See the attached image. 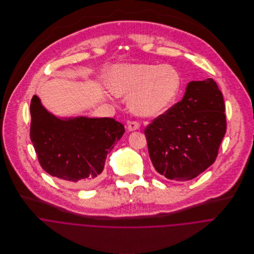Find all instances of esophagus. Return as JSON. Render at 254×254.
<instances>
[{
	"instance_id": "1",
	"label": "esophagus",
	"mask_w": 254,
	"mask_h": 254,
	"mask_svg": "<svg viewBox=\"0 0 254 254\" xmlns=\"http://www.w3.org/2000/svg\"><path fill=\"white\" fill-rule=\"evenodd\" d=\"M140 128V123L137 122V121H129L128 122V126H127V129L129 131H136Z\"/></svg>"
}]
</instances>
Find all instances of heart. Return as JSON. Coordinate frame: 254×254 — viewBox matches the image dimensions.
I'll return each instance as SVG.
<instances>
[{
  "label": "heart",
  "mask_w": 254,
  "mask_h": 254,
  "mask_svg": "<svg viewBox=\"0 0 254 254\" xmlns=\"http://www.w3.org/2000/svg\"><path fill=\"white\" fill-rule=\"evenodd\" d=\"M106 81L118 97L129 96L128 107L142 116L162 113L175 100L181 76L168 64H118L108 69Z\"/></svg>",
  "instance_id": "obj_1"
}]
</instances>
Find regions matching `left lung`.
Returning <instances> with one entry per match:
<instances>
[{
    "label": "left lung",
    "instance_id": "obj_1",
    "mask_svg": "<svg viewBox=\"0 0 254 254\" xmlns=\"http://www.w3.org/2000/svg\"><path fill=\"white\" fill-rule=\"evenodd\" d=\"M226 129L225 104L216 82L191 81L182 101L145 129L152 165L167 179L191 180L214 163Z\"/></svg>",
    "mask_w": 254,
    "mask_h": 254
}]
</instances>
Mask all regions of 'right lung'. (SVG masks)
<instances>
[{
	"instance_id": "right-lung-1",
	"label": "right lung",
	"mask_w": 254,
	"mask_h": 254,
	"mask_svg": "<svg viewBox=\"0 0 254 254\" xmlns=\"http://www.w3.org/2000/svg\"><path fill=\"white\" fill-rule=\"evenodd\" d=\"M30 139L41 167L70 187H91L105 168L108 153L125 132L113 118H59L33 96Z\"/></svg>"
}]
</instances>
